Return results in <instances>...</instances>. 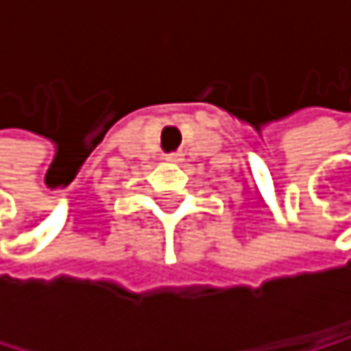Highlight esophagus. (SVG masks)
<instances>
[{"mask_svg":"<svg viewBox=\"0 0 351 351\" xmlns=\"http://www.w3.org/2000/svg\"><path fill=\"white\" fill-rule=\"evenodd\" d=\"M165 161H170V163H181V161H183V154H181V152H172V154H168V157H165Z\"/></svg>","mask_w":351,"mask_h":351,"instance_id":"obj_1","label":"esophagus"}]
</instances>
